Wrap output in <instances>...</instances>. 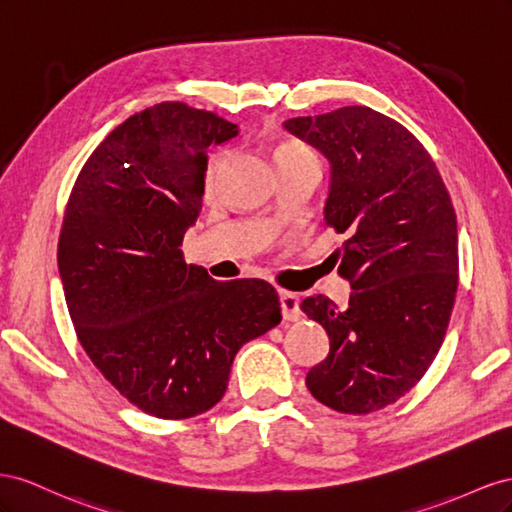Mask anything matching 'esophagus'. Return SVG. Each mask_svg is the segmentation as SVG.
Returning a JSON list of instances; mask_svg holds the SVG:
<instances>
[{"label": "esophagus", "mask_w": 512, "mask_h": 512, "mask_svg": "<svg viewBox=\"0 0 512 512\" xmlns=\"http://www.w3.org/2000/svg\"><path fill=\"white\" fill-rule=\"evenodd\" d=\"M279 302H281L283 319H287V321L300 319L302 313H300V298H298V294H294V291H281Z\"/></svg>", "instance_id": "esophagus-1"}]
</instances>
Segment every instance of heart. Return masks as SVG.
Returning a JSON list of instances; mask_svg holds the SVG:
<instances>
[{
    "label": "heart",
    "mask_w": 512,
    "mask_h": 512,
    "mask_svg": "<svg viewBox=\"0 0 512 512\" xmlns=\"http://www.w3.org/2000/svg\"><path fill=\"white\" fill-rule=\"evenodd\" d=\"M313 158H315L313 152L309 148H304V145L298 143V141H283L279 148L274 150V163L276 165L291 163V160H313ZM214 169H216V158L212 160V165H210V175L214 173Z\"/></svg>",
    "instance_id": "b5f03b06"
}]
</instances>
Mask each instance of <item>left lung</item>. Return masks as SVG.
<instances>
[{"label": "left lung", "instance_id": "8db88e82", "mask_svg": "<svg viewBox=\"0 0 512 512\" xmlns=\"http://www.w3.org/2000/svg\"><path fill=\"white\" fill-rule=\"evenodd\" d=\"M330 163L328 227L345 233V311L326 296L300 309L324 326L330 352L306 373L313 397L343 414L401 399L440 349L459 281L457 216L433 158L399 122L343 107L283 122Z\"/></svg>", "mask_w": 512, "mask_h": 512}]
</instances>
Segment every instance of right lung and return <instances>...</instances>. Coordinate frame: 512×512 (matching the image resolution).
Segmentation results:
<instances>
[{
    "label": "right lung",
    "mask_w": 512,
    "mask_h": 512,
    "mask_svg": "<svg viewBox=\"0 0 512 512\" xmlns=\"http://www.w3.org/2000/svg\"><path fill=\"white\" fill-rule=\"evenodd\" d=\"M240 133L216 113L160 102L87 158L57 246L68 313L94 367L145 414L180 420L223 399L238 349L281 321L276 289L188 266L208 150Z\"/></svg>",
    "instance_id": "right-lung-1"
}]
</instances>
